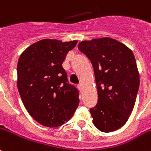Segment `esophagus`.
I'll list each match as a JSON object with an SVG mask.
<instances>
[{
    "mask_svg": "<svg viewBox=\"0 0 151 151\" xmlns=\"http://www.w3.org/2000/svg\"><path fill=\"white\" fill-rule=\"evenodd\" d=\"M78 89H79V90L81 91V89H82V88H83V86H82V84H81V83L78 84Z\"/></svg>",
    "mask_w": 151,
    "mask_h": 151,
    "instance_id": "esophagus-1",
    "label": "esophagus"
}]
</instances>
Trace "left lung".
Returning <instances> with one entry per match:
<instances>
[{"instance_id":"obj_1","label":"left lung","mask_w":151,"mask_h":151,"mask_svg":"<svg viewBox=\"0 0 151 151\" xmlns=\"http://www.w3.org/2000/svg\"><path fill=\"white\" fill-rule=\"evenodd\" d=\"M78 47L94 70L98 102L90 109L93 124L102 132L116 131L129 118L139 87L134 54L126 45L109 37L81 41Z\"/></svg>"}]
</instances>
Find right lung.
Wrapping results in <instances>:
<instances>
[{
	"label": "right lung",
	"mask_w": 151,
	"mask_h": 151,
	"mask_svg": "<svg viewBox=\"0 0 151 151\" xmlns=\"http://www.w3.org/2000/svg\"><path fill=\"white\" fill-rule=\"evenodd\" d=\"M78 41L44 39L24 50L17 63V88L30 116L48 127L63 125L79 104L78 90L63 68L65 55Z\"/></svg>",
	"instance_id": "1"
}]
</instances>
